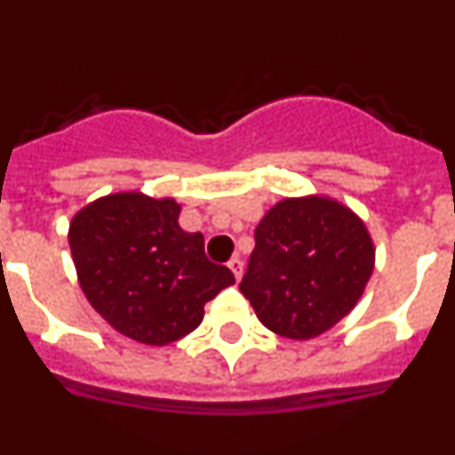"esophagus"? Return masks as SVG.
<instances>
[{
    "mask_svg": "<svg viewBox=\"0 0 455 455\" xmlns=\"http://www.w3.org/2000/svg\"><path fill=\"white\" fill-rule=\"evenodd\" d=\"M228 267H230V271L235 273V277H236V280H239L241 273H243V262H241L239 257H232L230 262H228Z\"/></svg>",
    "mask_w": 455,
    "mask_h": 455,
    "instance_id": "esophagus-1",
    "label": "esophagus"
}]
</instances>
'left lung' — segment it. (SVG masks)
<instances>
[{"label": "left lung", "instance_id": "left-lung-1", "mask_svg": "<svg viewBox=\"0 0 455 455\" xmlns=\"http://www.w3.org/2000/svg\"><path fill=\"white\" fill-rule=\"evenodd\" d=\"M373 259L367 225L351 209L323 196L284 198L257 225L239 289L268 331L312 339L355 307Z\"/></svg>", "mask_w": 455, "mask_h": 455}]
</instances>
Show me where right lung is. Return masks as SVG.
Returning <instances> with one entry per match:
<instances>
[{
    "label": "right lung",
    "mask_w": 455,
    "mask_h": 455,
    "mask_svg": "<svg viewBox=\"0 0 455 455\" xmlns=\"http://www.w3.org/2000/svg\"><path fill=\"white\" fill-rule=\"evenodd\" d=\"M178 219L172 198L111 193L77 212L68 232L88 303L116 331L150 347L196 331L204 303L235 284L230 268L207 259L204 236L184 232Z\"/></svg>",
    "instance_id": "obj_1"
}]
</instances>
